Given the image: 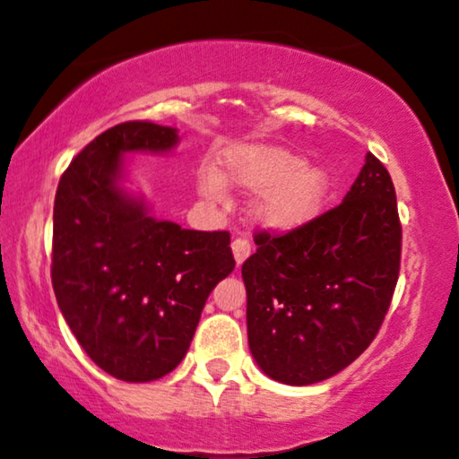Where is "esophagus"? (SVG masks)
Wrapping results in <instances>:
<instances>
[{
    "label": "esophagus",
    "mask_w": 459,
    "mask_h": 459,
    "mask_svg": "<svg viewBox=\"0 0 459 459\" xmlns=\"http://www.w3.org/2000/svg\"><path fill=\"white\" fill-rule=\"evenodd\" d=\"M230 247H233V256H235L237 267H239V264H244V261L247 256H250V252H252L250 241L244 239V237H237V239H233Z\"/></svg>",
    "instance_id": "esophagus-1"
}]
</instances>
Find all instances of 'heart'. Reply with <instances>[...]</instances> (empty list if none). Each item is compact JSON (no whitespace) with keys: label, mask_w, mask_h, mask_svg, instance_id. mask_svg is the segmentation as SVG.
<instances>
[{"label":"heart","mask_w":459,"mask_h":459,"mask_svg":"<svg viewBox=\"0 0 459 459\" xmlns=\"http://www.w3.org/2000/svg\"><path fill=\"white\" fill-rule=\"evenodd\" d=\"M224 181L246 190H261L254 218L272 230H292L318 215L329 195L327 170L307 164L306 158L284 147L241 145L222 156V173L207 169L201 187L222 195Z\"/></svg>","instance_id":"1"}]
</instances>
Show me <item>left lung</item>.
Wrapping results in <instances>:
<instances>
[{
  "label": "left lung",
  "mask_w": 459,
  "mask_h": 459,
  "mask_svg": "<svg viewBox=\"0 0 459 459\" xmlns=\"http://www.w3.org/2000/svg\"><path fill=\"white\" fill-rule=\"evenodd\" d=\"M254 244L241 275L258 368L303 387L351 366L377 338L400 275L402 224L383 162L368 153L338 207Z\"/></svg>",
  "instance_id": "8db88e82"
}]
</instances>
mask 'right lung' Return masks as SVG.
<instances>
[{
    "label": "right lung",
    "mask_w": 459,
    "mask_h": 459,
    "mask_svg": "<svg viewBox=\"0 0 459 459\" xmlns=\"http://www.w3.org/2000/svg\"><path fill=\"white\" fill-rule=\"evenodd\" d=\"M177 141L152 121L113 126L72 160L55 195L57 306L91 361L126 383L179 366L209 292L235 269L229 230L156 220L121 187L126 153H167Z\"/></svg>",
    "instance_id": "obj_1"
}]
</instances>
